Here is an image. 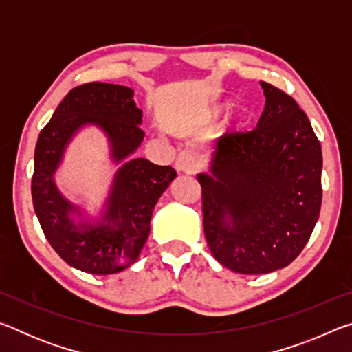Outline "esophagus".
Returning <instances> with one entry per match:
<instances>
[{"label": "esophagus", "instance_id": "34e87169", "mask_svg": "<svg viewBox=\"0 0 352 352\" xmlns=\"http://www.w3.org/2000/svg\"><path fill=\"white\" fill-rule=\"evenodd\" d=\"M175 169L183 174H194L197 170V162L190 152H182L175 160Z\"/></svg>", "mask_w": 352, "mask_h": 352}]
</instances>
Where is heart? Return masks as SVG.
Masks as SVG:
<instances>
[{"label": "heart", "mask_w": 352, "mask_h": 352, "mask_svg": "<svg viewBox=\"0 0 352 352\" xmlns=\"http://www.w3.org/2000/svg\"><path fill=\"white\" fill-rule=\"evenodd\" d=\"M226 110H228V104H212L208 107L206 116L208 119H217L222 115H225Z\"/></svg>", "instance_id": "obj_1"}]
</instances>
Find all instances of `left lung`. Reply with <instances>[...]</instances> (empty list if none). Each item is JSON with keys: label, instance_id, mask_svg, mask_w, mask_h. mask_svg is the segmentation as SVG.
<instances>
[{"label": "left lung", "instance_id": "8db88e82", "mask_svg": "<svg viewBox=\"0 0 352 352\" xmlns=\"http://www.w3.org/2000/svg\"><path fill=\"white\" fill-rule=\"evenodd\" d=\"M258 127L214 141L197 174L204 230L220 264L242 275L287 267L311 237L321 208V146L294 98L267 82Z\"/></svg>", "mask_w": 352, "mask_h": 352}]
</instances>
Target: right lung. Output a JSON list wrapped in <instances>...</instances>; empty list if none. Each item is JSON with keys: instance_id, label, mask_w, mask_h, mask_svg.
Instances as JSON below:
<instances>
[{"instance_id": "add662e5", "label": "right lung", "mask_w": 352, "mask_h": 352, "mask_svg": "<svg viewBox=\"0 0 352 352\" xmlns=\"http://www.w3.org/2000/svg\"><path fill=\"white\" fill-rule=\"evenodd\" d=\"M133 94L132 88L104 82L73 88L35 146L31 190L41 230L67 264L91 275H113L138 261L153 208L177 177L170 166L132 157L144 140L142 110ZM85 126H96L106 135L112 162L118 164L98 214L73 204L55 184L69 142Z\"/></svg>"}]
</instances>
